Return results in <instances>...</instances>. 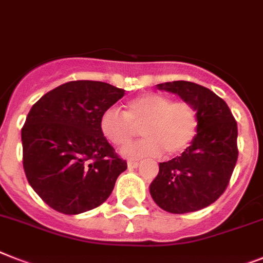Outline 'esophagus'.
Returning a JSON list of instances; mask_svg holds the SVG:
<instances>
[{"instance_id": "1", "label": "esophagus", "mask_w": 263, "mask_h": 263, "mask_svg": "<svg viewBox=\"0 0 263 263\" xmlns=\"http://www.w3.org/2000/svg\"><path fill=\"white\" fill-rule=\"evenodd\" d=\"M137 166H138V162H136V161L127 162V168H129V169H136Z\"/></svg>"}]
</instances>
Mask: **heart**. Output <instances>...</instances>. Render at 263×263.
<instances>
[{
    "label": "heart",
    "instance_id": "obj_1",
    "mask_svg": "<svg viewBox=\"0 0 263 263\" xmlns=\"http://www.w3.org/2000/svg\"><path fill=\"white\" fill-rule=\"evenodd\" d=\"M140 127L144 140L121 149V156L127 160L157 157L164 151L169 156L184 152L196 137L199 116L190 102L151 92L130 99L123 114L107 108L99 119L101 133L116 146L126 145Z\"/></svg>",
    "mask_w": 263,
    "mask_h": 263
}]
</instances>
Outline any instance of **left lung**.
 <instances>
[{"label": "left lung", "instance_id": "left-lung-1", "mask_svg": "<svg viewBox=\"0 0 263 263\" xmlns=\"http://www.w3.org/2000/svg\"><path fill=\"white\" fill-rule=\"evenodd\" d=\"M157 87L192 103L199 129L181 156L158 164L149 192L156 204L171 214L199 211L218 200L229 185L238 160L235 119L222 98L200 84L176 80Z\"/></svg>", "mask_w": 263, "mask_h": 263}]
</instances>
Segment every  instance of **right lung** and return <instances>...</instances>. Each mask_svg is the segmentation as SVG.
I'll return each mask as SVG.
<instances>
[{
    "instance_id": "add662e5",
    "label": "right lung",
    "mask_w": 263,
    "mask_h": 263,
    "mask_svg": "<svg viewBox=\"0 0 263 263\" xmlns=\"http://www.w3.org/2000/svg\"><path fill=\"white\" fill-rule=\"evenodd\" d=\"M125 95L105 82H68L39 99L21 130L28 183L51 208L78 215L107 200L127 164L99 129Z\"/></svg>"
}]
</instances>
